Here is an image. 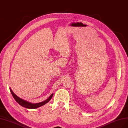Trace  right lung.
<instances>
[{"label": "right lung", "instance_id": "right-lung-1", "mask_svg": "<svg viewBox=\"0 0 128 128\" xmlns=\"http://www.w3.org/2000/svg\"><path fill=\"white\" fill-rule=\"evenodd\" d=\"M10 91L12 96H13L14 98V99L15 100H16L17 102H18L20 106H22L24 107V108H27V109H36V108H39V107H40V106H42L44 105L45 104L48 103V102L51 100V99L52 98V97L54 95V94H52L50 96L49 98L46 100L42 101V102H39V103L34 104V103L30 102H29V101H27L26 100H24L22 98H19V96H18L16 94H14V92L10 88Z\"/></svg>", "mask_w": 128, "mask_h": 128}]
</instances>
